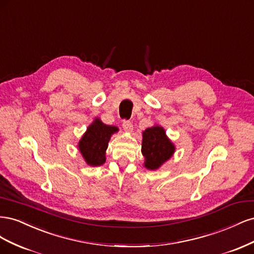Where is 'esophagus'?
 Masks as SVG:
<instances>
[{
    "label": "esophagus",
    "mask_w": 254,
    "mask_h": 254,
    "mask_svg": "<svg viewBox=\"0 0 254 254\" xmlns=\"http://www.w3.org/2000/svg\"><path fill=\"white\" fill-rule=\"evenodd\" d=\"M123 128H124L126 132H131L133 130L132 123L130 121H124V122H123Z\"/></svg>",
    "instance_id": "obj_1"
}]
</instances>
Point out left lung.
Masks as SVG:
<instances>
[{"instance_id": "obj_1", "label": "left lung", "mask_w": 254, "mask_h": 254, "mask_svg": "<svg viewBox=\"0 0 254 254\" xmlns=\"http://www.w3.org/2000/svg\"><path fill=\"white\" fill-rule=\"evenodd\" d=\"M175 144L166 135L165 129L160 125H153L142 132V155L144 167L156 171L170 160L175 153Z\"/></svg>"}]
</instances>
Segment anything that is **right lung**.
Wrapping results in <instances>:
<instances>
[{"label": "right lung", "mask_w": 254, "mask_h": 254, "mask_svg": "<svg viewBox=\"0 0 254 254\" xmlns=\"http://www.w3.org/2000/svg\"><path fill=\"white\" fill-rule=\"evenodd\" d=\"M118 131L117 126L106 125L101 119L95 118L77 144L84 162L90 166L103 165L106 162V150L111 135Z\"/></svg>", "instance_id": "1"}]
</instances>
